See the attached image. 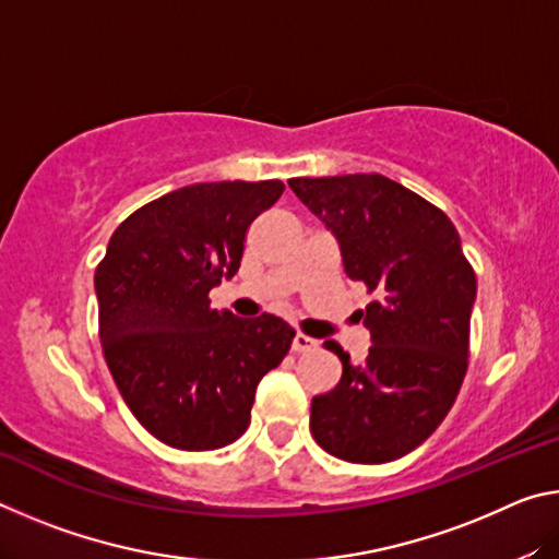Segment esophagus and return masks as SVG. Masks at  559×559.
<instances>
[{"mask_svg": "<svg viewBox=\"0 0 559 559\" xmlns=\"http://www.w3.org/2000/svg\"><path fill=\"white\" fill-rule=\"evenodd\" d=\"M318 343L313 337H308L306 333H296L293 337V353H310V349H316Z\"/></svg>", "mask_w": 559, "mask_h": 559, "instance_id": "obj_1", "label": "esophagus"}]
</instances>
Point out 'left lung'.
<instances>
[{
    "label": "left lung",
    "instance_id": "left-lung-1",
    "mask_svg": "<svg viewBox=\"0 0 559 559\" xmlns=\"http://www.w3.org/2000/svg\"><path fill=\"white\" fill-rule=\"evenodd\" d=\"M298 200L337 236L345 273L374 293L359 318L365 362H343L335 390L313 396L310 431L349 463L402 459L437 431L468 367L476 273L439 206L384 175L293 177Z\"/></svg>",
    "mask_w": 559,
    "mask_h": 559
}]
</instances>
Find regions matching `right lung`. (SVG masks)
Instances as JSON below:
<instances>
[{
	"label": "right lung",
	"mask_w": 559,
	"mask_h": 559,
	"mask_svg": "<svg viewBox=\"0 0 559 559\" xmlns=\"http://www.w3.org/2000/svg\"><path fill=\"white\" fill-rule=\"evenodd\" d=\"M286 185L200 182L132 212L96 269L98 335L135 419L167 447L222 449L241 437L261 377L296 330L263 313L236 318L210 290L239 271L246 231Z\"/></svg>",
	"instance_id": "obj_1"
}]
</instances>
